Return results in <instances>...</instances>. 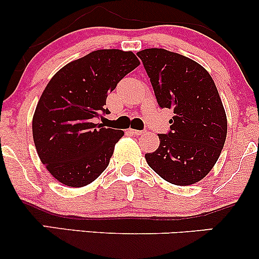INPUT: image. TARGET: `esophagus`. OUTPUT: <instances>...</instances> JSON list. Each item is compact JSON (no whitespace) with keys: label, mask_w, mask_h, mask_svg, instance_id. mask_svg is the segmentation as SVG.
Instances as JSON below:
<instances>
[{"label":"esophagus","mask_w":259,"mask_h":259,"mask_svg":"<svg viewBox=\"0 0 259 259\" xmlns=\"http://www.w3.org/2000/svg\"><path fill=\"white\" fill-rule=\"evenodd\" d=\"M129 132L132 133V134H134V135H138V136H139V135H142V134H145L144 130H135V129H130Z\"/></svg>","instance_id":"esophagus-1"}]
</instances>
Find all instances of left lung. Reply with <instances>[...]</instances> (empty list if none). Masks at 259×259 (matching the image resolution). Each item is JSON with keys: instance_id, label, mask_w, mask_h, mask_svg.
<instances>
[{"instance_id": "8db88e82", "label": "left lung", "mask_w": 259, "mask_h": 259, "mask_svg": "<svg viewBox=\"0 0 259 259\" xmlns=\"http://www.w3.org/2000/svg\"><path fill=\"white\" fill-rule=\"evenodd\" d=\"M160 108L173 109L159 147L145 154L147 164L168 183L186 186L214 167L227 139V115L214 81L202 65L164 49L138 52Z\"/></svg>"}]
</instances>
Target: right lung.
<instances>
[{
	"instance_id": "1",
	"label": "right lung",
	"mask_w": 259,
	"mask_h": 259,
	"mask_svg": "<svg viewBox=\"0 0 259 259\" xmlns=\"http://www.w3.org/2000/svg\"><path fill=\"white\" fill-rule=\"evenodd\" d=\"M139 64L130 51L97 50L50 80L35 109L32 138L41 162L59 183L82 187L108 167L124 133L92 121L108 114V94Z\"/></svg>"
}]
</instances>
